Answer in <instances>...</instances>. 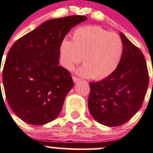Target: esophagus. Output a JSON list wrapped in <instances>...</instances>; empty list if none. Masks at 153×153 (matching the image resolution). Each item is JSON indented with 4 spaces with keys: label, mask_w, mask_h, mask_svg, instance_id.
<instances>
[{
    "label": "esophagus",
    "mask_w": 153,
    "mask_h": 153,
    "mask_svg": "<svg viewBox=\"0 0 153 153\" xmlns=\"http://www.w3.org/2000/svg\"><path fill=\"white\" fill-rule=\"evenodd\" d=\"M72 77H73V80H74V82H78L79 80L80 79L79 78V77H77V76H73Z\"/></svg>",
    "instance_id": "1"
}]
</instances>
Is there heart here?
<instances>
[{"mask_svg": "<svg viewBox=\"0 0 153 153\" xmlns=\"http://www.w3.org/2000/svg\"><path fill=\"white\" fill-rule=\"evenodd\" d=\"M123 49V42L117 34L97 26H85L73 32L71 41L62 42L60 62L65 68L71 70L82 58L84 66L79 69V74L102 79L117 68Z\"/></svg>", "mask_w": 153, "mask_h": 153, "instance_id": "b5f03b06", "label": "heart"}]
</instances>
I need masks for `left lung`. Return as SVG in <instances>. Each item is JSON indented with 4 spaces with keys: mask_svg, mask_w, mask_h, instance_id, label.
Masks as SVG:
<instances>
[{
    "mask_svg": "<svg viewBox=\"0 0 153 153\" xmlns=\"http://www.w3.org/2000/svg\"><path fill=\"white\" fill-rule=\"evenodd\" d=\"M120 36L123 49L117 68L104 79L89 82V111L94 120L107 126L129 120L141 107L149 85L143 53L123 33Z\"/></svg>",
    "mask_w": 153,
    "mask_h": 153,
    "instance_id": "8db88e82",
    "label": "left lung"
}]
</instances>
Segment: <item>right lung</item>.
I'll list each match as a JSON object with an SVG mask.
<instances>
[{
    "label": "right lung",
    "mask_w": 153,
    "mask_h": 153,
    "mask_svg": "<svg viewBox=\"0 0 153 153\" xmlns=\"http://www.w3.org/2000/svg\"><path fill=\"white\" fill-rule=\"evenodd\" d=\"M86 19L70 16L47 21L9 51L3 68L4 91L11 109L26 123L44 125L59 114L74 85L70 72L59 66L60 45L71 29ZM0 91L1 94V81Z\"/></svg>",
    "instance_id": "1"
}]
</instances>
